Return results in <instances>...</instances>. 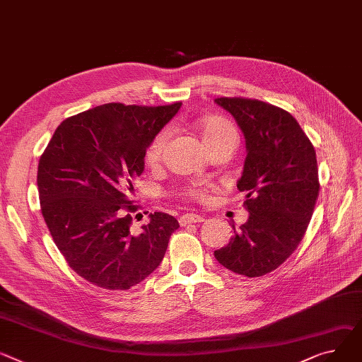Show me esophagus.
I'll use <instances>...</instances> for the list:
<instances>
[{
  "label": "esophagus",
  "mask_w": 362,
  "mask_h": 362,
  "mask_svg": "<svg viewBox=\"0 0 362 362\" xmlns=\"http://www.w3.org/2000/svg\"><path fill=\"white\" fill-rule=\"evenodd\" d=\"M205 221V216L202 215H197V214H185L180 216V226H189V224H197V223H202Z\"/></svg>",
  "instance_id": "esophagus-1"
}]
</instances>
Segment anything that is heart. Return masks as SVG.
I'll return each instance as SVG.
<instances>
[{
  "instance_id": "obj_1",
  "label": "heart",
  "mask_w": 362,
  "mask_h": 362,
  "mask_svg": "<svg viewBox=\"0 0 362 362\" xmlns=\"http://www.w3.org/2000/svg\"><path fill=\"white\" fill-rule=\"evenodd\" d=\"M201 132L202 138L206 144V147H212L214 144L220 142L226 138L234 136L237 138V131L233 127L230 120L224 117H208L201 124ZM168 138V132L165 129L160 131L147 146L146 153H144V157H146V163L148 165H157L161 160L163 150ZM183 194L192 199L197 201H204L206 198V190L204 187H189L186 189Z\"/></svg>"
}]
</instances>
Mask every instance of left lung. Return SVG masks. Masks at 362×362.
Returning a JSON list of instances; mask_svg holds the SVG:
<instances>
[{"mask_svg": "<svg viewBox=\"0 0 362 362\" xmlns=\"http://www.w3.org/2000/svg\"><path fill=\"white\" fill-rule=\"evenodd\" d=\"M246 138L247 156L237 189L249 220L214 256L228 271L267 275L298 247L319 197L316 151L296 117L271 103L246 98L215 99Z\"/></svg>", "mask_w": 362, "mask_h": 362, "instance_id": "1", "label": "left lung"}]
</instances>
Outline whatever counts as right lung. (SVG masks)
I'll return each instance as SVG.
<instances>
[{
  "mask_svg": "<svg viewBox=\"0 0 362 362\" xmlns=\"http://www.w3.org/2000/svg\"><path fill=\"white\" fill-rule=\"evenodd\" d=\"M107 103L66 117L37 165L43 220L68 267L95 286L125 291L161 263L175 216L154 212L132 234L134 182L150 141L180 109Z\"/></svg>",
  "mask_w": 362,
  "mask_h": 362,
  "instance_id": "1",
  "label": "right lung"
}]
</instances>
